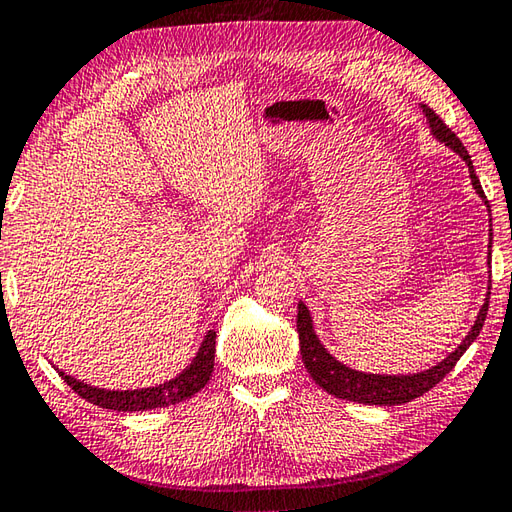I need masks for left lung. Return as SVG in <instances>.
Instances as JSON below:
<instances>
[{"instance_id":"obj_1","label":"left lung","mask_w":512,"mask_h":512,"mask_svg":"<svg viewBox=\"0 0 512 512\" xmlns=\"http://www.w3.org/2000/svg\"><path fill=\"white\" fill-rule=\"evenodd\" d=\"M419 108H422V113L426 115L430 135H433L437 142L448 146L450 150H455V153L464 159L475 193L482 197V202L486 204L488 213H490L488 199L484 195L482 184H479L475 166H473V162H470V155L464 148V144L459 142V137L453 133V130H450L442 122V119H439V115H435V110H430L426 104H422ZM490 250H493V233H490V244H488V264H490ZM488 290H490V286H488ZM488 299H490V293H486L484 306L479 308L475 324L470 326L468 335L462 339V344H457L453 353L446 355L442 362H437L435 366L419 370V373H408V375L364 373V370L350 368L344 362H339L337 357L330 355V350L322 344V339H319L308 306L304 302H299L297 304V333H299V350H302L304 366L310 373V377L315 379L317 386H322L328 395L346 399V402H357V404H368V406H397V404L413 402L415 397L428 393V390L435 384L442 382L450 370H453V366L459 362V357L466 353L468 346L475 342L479 330H482V326L486 322Z\"/></svg>"}]
</instances>
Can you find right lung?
<instances>
[{
  "label": "right lung",
  "mask_w": 512,
  "mask_h": 512,
  "mask_svg": "<svg viewBox=\"0 0 512 512\" xmlns=\"http://www.w3.org/2000/svg\"><path fill=\"white\" fill-rule=\"evenodd\" d=\"M215 366V330H208L204 335L199 350L182 373L177 377H170L166 382L148 388H135V390H108L90 386L82 379H75L66 375L64 370L57 368V373L62 375L64 382L75 390L79 397H84L86 402L95 404L99 408L108 410H122V413H135V410H150V408H166L170 404H179L184 399L197 395L202 390L210 375H213Z\"/></svg>",
  "instance_id": "add662e5"
}]
</instances>
